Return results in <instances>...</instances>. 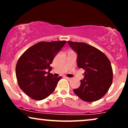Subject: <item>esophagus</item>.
Wrapping results in <instances>:
<instances>
[{
    "label": "esophagus",
    "mask_w": 128,
    "mask_h": 128,
    "mask_svg": "<svg viewBox=\"0 0 128 128\" xmlns=\"http://www.w3.org/2000/svg\"><path fill=\"white\" fill-rule=\"evenodd\" d=\"M66 79H67V80H71V79H72V78H68V77H66Z\"/></svg>",
    "instance_id": "34e87169"
}]
</instances>
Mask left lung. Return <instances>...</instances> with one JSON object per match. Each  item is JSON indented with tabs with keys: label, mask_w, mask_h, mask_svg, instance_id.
<instances>
[{
	"label": "left lung",
	"mask_w": 128,
	"mask_h": 128,
	"mask_svg": "<svg viewBox=\"0 0 128 128\" xmlns=\"http://www.w3.org/2000/svg\"><path fill=\"white\" fill-rule=\"evenodd\" d=\"M67 42L77 54L78 67L85 70L80 86L73 92L88 102L101 99L112 82V69L109 59L99 49L85 42Z\"/></svg>",
	"instance_id": "1"
}]
</instances>
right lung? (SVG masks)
<instances>
[{"label":"right lung","mask_w":128,"mask_h":128,"mask_svg":"<svg viewBox=\"0 0 128 128\" xmlns=\"http://www.w3.org/2000/svg\"><path fill=\"white\" fill-rule=\"evenodd\" d=\"M66 43V41L39 42L18 59L16 68L18 86L31 99L41 100L54 92L61 76L55 78L50 73V64Z\"/></svg>","instance_id":"obj_1"}]
</instances>
